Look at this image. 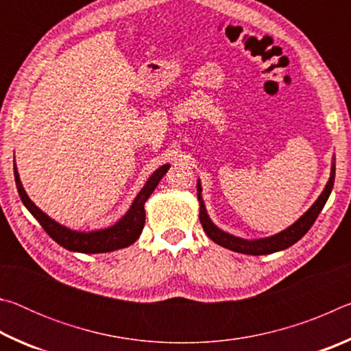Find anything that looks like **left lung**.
Returning a JSON list of instances; mask_svg holds the SVG:
<instances>
[{
	"label": "left lung",
	"instance_id": "8db88e82",
	"mask_svg": "<svg viewBox=\"0 0 351 351\" xmlns=\"http://www.w3.org/2000/svg\"><path fill=\"white\" fill-rule=\"evenodd\" d=\"M335 170H336V164H335V158H332L331 162V173L328 178V182H326L325 189L322 190V193L319 195V198L314 201V204L308 209L304 215H302L295 223H293L282 232H278L276 235L271 237H265V239H258V240H246V239H240V237H235L232 234L224 232L218 228V226L213 224L210 217L207 215L204 201H203V189H201V182L198 180L197 182V195H198V201H199V221L201 226H203L204 232L212 241H215L217 245L223 246L226 249H230L234 252H240V254H247V255H266V254H272L277 251H283L289 246H293L294 243L299 241L302 237H304L313 223L316 221V218L319 217L320 210L324 209V206L328 199L331 190H332V184H335Z\"/></svg>",
	"mask_w": 351,
	"mask_h": 351
}]
</instances>
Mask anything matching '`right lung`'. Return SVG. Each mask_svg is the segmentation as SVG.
Here are the masks:
<instances>
[{"label":"right lung","instance_id":"1","mask_svg":"<svg viewBox=\"0 0 351 351\" xmlns=\"http://www.w3.org/2000/svg\"><path fill=\"white\" fill-rule=\"evenodd\" d=\"M169 169L170 164H164L158 170L153 171L152 176L147 180L145 186L141 189V192L138 195H136V198L132 206H130L125 215L119 219V221L110 226V228L90 230V232L69 229L66 226L57 223L56 219H52L49 215H46V213L41 210L40 207L35 206L31 198L27 197L26 190L21 184L16 164H14V175L23 204H25L26 209L32 213L34 218H37L41 228L46 230V234L49 235L52 240L73 252L102 254L127 247L130 245H133V243L139 239L145 224V201L150 198L153 190L156 189L159 181H161L162 176L167 173Z\"/></svg>","mask_w":351,"mask_h":351}]
</instances>
